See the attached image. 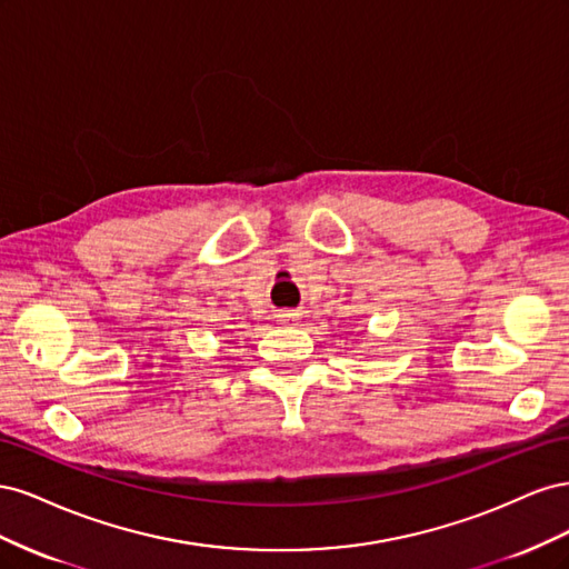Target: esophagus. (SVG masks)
Wrapping results in <instances>:
<instances>
[{
	"label": "esophagus",
	"instance_id": "obj_1",
	"mask_svg": "<svg viewBox=\"0 0 569 569\" xmlns=\"http://www.w3.org/2000/svg\"><path fill=\"white\" fill-rule=\"evenodd\" d=\"M278 318H280L282 322H287V320H295V318H297V313H291V311H287V313H280Z\"/></svg>",
	"mask_w": 569,
	"mask_h": 569
}]
</instances>
